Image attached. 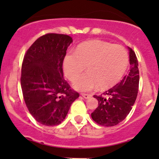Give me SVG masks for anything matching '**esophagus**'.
<instances>
[{
	"instance_id": "1",
	"label": "esophagus",
	"mask_w": 159,
	"mask_h": 159,
	"mask_svg": "<svg viewBox=\"0 0 159 159\" xmlns=\"http://www.w3.org/2000/svg\"><path fill=\"white\" fill-rule=\"evenodd\" d=\"M81 94V96H82L83 98H85V99H88V98H91V94Z\"/></svg>"
}]
</instances>
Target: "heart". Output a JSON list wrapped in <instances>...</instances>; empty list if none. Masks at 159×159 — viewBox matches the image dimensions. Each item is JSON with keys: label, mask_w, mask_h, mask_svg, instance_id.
I'll return each instance as SVG.
<instances>
[{"label": "heart", "mask_w": 159, "mask_h": 159, "mask_svg": "<svg viewBox=\"0 0 159 159\" xmlns=\"http://www.w3.org/2000/svg\"><path fill=\"white\" fill-rule=\"evenodd\" d=\"M129 65V54L124 46L104 41H91L79 44L68 52L63 61L65 75L73 81L87 68L88 72L75 81L74 87L81 91L106 89L121 80Z\"/></svg>", "instance_id": "b5f03b06"}]
</instances>
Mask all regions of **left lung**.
<instances>
[{"mask_svg": "<svg viewBox=\"0 0 159 159\" xmlns=\"http://www.w3.org/2000/svg\"><path fill=\"white\" fill-rule=\"evenodd\" d=\"M129 49L131 68L119 83L101 95H94L98 106L91 113L97 124L111 127L121 122L131 111L138 95L139 85V62L132 49Z\"/></svg>", "mask_w": 159, "mask_h": 159, "instance_id": "obj_1", "label": "left lung"}]
</instances>
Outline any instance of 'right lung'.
<instances>
[{"label":"right lung","mask_w":159,"mask_h":159,"mask_svg":"<svg viewBox=\"0 0 159 159\" xmlns=\"http://www.w3.org/2000/svg\"><path fill=\"white\" fill-rule=\"evenodd\" d=\"M72 41L69 35L46 34L24 57L20 76L24 100L30 115L44 125L61 124L79 97L63 76L64 58Z\"/></svg>","instance_id":"1"}]
</instances>
